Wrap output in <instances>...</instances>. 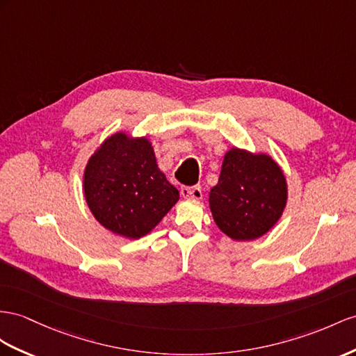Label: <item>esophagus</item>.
Instances as JSON below:
<instances>
[{
	"label": "esophagus",
	"mask_w": 356,
	"mask_h": 356,
	"mask_svg": "<svg viewBox=\"0 0 356 356\" xmlns=\"http://www.w3.org/2000/svg\"><path fill=\"white\" fill-rule=\"evenodd\" d=\"M180 195L184 198L200 200L203 197V191L200 186H184V188H180Z\"/></svg>",
	"instance_id": "34e87169"
}]
</instances>
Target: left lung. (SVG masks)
Masks as SVG:
<instances>
[{
    "label": "left lung",
    "instance_id": "left-lung-1",
    "mask_svg": "<svg viewBox=\"0 0 356 356\" xmlns=\"http://www.w3.org/2000/svg\"><path fill=\"white\" fill-rule=\"evenodd\" d=\"M287 203V181L266 153L233 147L209 194L213 220L233 241H254L278 222Z\"/></svg>",
    "mask_w": 356,
    "mask_h": 356
}]
</instances>
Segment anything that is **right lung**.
Returning <instances> with one entry per match:
<instances>
[{"mask_svg": "<svg viewBox=\"0 0 356 356\" xmlns=\"http://www.w3.org/2000/svg\"><path fill=\"white\" fill-rule=\"evenodd\" d=\"M84 195L100 225L122 238L140 239L177 203L179 191L159 170L147 136L115 132L87 162Z\"/></svg>", "mask_w": 356, "mask_h": 356, "instance_id": "right-lung-1", "label": "right lung"}]
</instances>
